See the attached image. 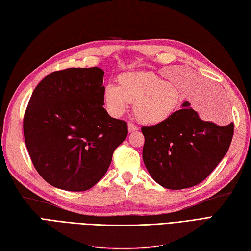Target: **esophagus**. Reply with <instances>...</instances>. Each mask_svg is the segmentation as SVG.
<instances>
[{
    "instance_id": "1",
    "label": "esophagus",
    "mask_w": 251,
    "mask_h": 251,
    "mask_svg": "<svg viewBox=\"0 0 251 251\" xmlns=\"http://www.w3.org/2000/svg\"><path fill=\"white\" fill-rule=\"evenodd\" d=\"M137 130H138V127L135 124H132V123L128 124V131L133 132V131H137Z\"/></svg>"
}]
</instances>
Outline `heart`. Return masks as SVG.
I'll use <instances>...</instances> for the list:
<instances>
[{"label": "heart", "mask_w": 251, "mask_h": 251, "mask_svg": "<svg viewBox=\"0 0 251 251\" xmlns=\"http://www.w3.org/2000/svg\"><path fill=\"white\" fill-rule=\"evenodd\" d=\"M118 83L108 84L102 91L104 106L113 116H121L128 104L135 103L136 118L141 123L156 125L171 119L183 103L177 87L152 72L122 74Z\"/></svg>", "instance_id": "b5f03b06"}]
</instances>
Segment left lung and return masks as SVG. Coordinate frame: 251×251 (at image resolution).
<instances>
[{
    "label": "left lung",
    "mask_w": 251,
    "mask_h": 251,
    "mask_svg": "<svg viewBox=\"0 0 251 251\" xmlns=\"http://www.w3.org/2000/svg\"><path fill=\"white\" fill-rule=\"evenodd\" d=\"M142 157L151 176L173 190L200 184L224 158L234 124L220 126L203 121L188 101L165 123L141 128Z\"/></svg>",
    "instance_id": "8db88e82"
}]
</instances>
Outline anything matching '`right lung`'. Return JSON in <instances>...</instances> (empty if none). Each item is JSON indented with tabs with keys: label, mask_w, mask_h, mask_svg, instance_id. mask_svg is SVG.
Wrapping results in <instances>:
<instances>
[{
	"label": "right lung",
	"mask_w": 251,
	"mask_h": 251,
	"mask_svg": "<svg viewBox=\"0 0 251 251\" xmlns=\"http://www.w3.org/2000/svg\"><path fill=\"white\" fill-rule=\"evenodd\" d=\"M103 71L67 68L35 87L23 118L27 152L47 183L69 191L92 188L106 174L128 133L102 107Z\"/></svg>",
	"instance_id": "right-lung-1"
}]
</instances>
